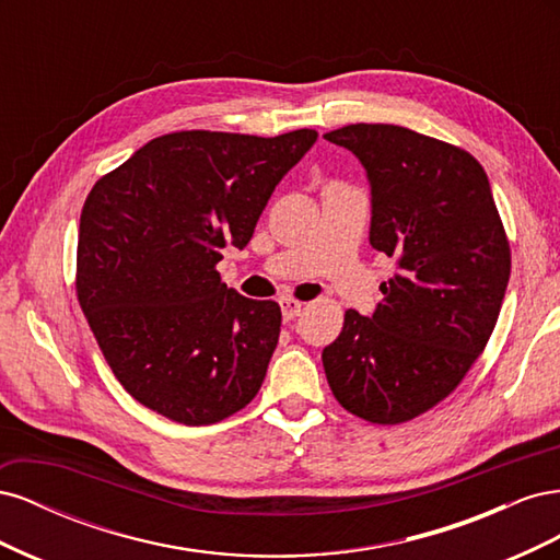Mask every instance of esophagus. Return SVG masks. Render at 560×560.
<instances>
[{
    "label": "esophagus",
    "instance_id": "obj_1",
    "mask_svg": "<svg viewBox=\"0 0 560 560\" xmlns=\"http://www.w3.org/2000/svg\"><path fill=\"white\" fill-rule=\"evenodd\" d=\"M280 308H282V317H284V322H292L296 315H301L303 303H301V301H296V299L284 296V299H280Z\"/></svg>",
    "mask_w": 560,
    "mask_h": 560
}]
</instances>
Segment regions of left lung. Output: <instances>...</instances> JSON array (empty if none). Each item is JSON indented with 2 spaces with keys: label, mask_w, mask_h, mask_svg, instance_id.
Here are the masks:
<instances>
[{
  "label": "left lung",
  "mask_w": 560,
  "mask_h": 560,
  "mask_svg": "<svg viewBox=\"0 0 560 560\" xmlns=\"http://www.w3.org/2000/svg\"><path fill=\"white\" fill-rule=\"evenodd\" d=\"M325 140L362 163L369 243L397 273L374 315L346 311L322 364L346 411L397 425L448 397L483 352L510 282V243L465 149L389 124H352Z\"/></svg>",
  "instance_id": "left-lung-1"
}]
</instances>
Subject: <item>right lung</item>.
Listing matches in <instances>:
<instances>
[{"mask_svg":"<svg viewBox=\"0 0 560 560\" xmlns=\"http://www.w3.org/2000/svg\"><path fill=\"white\" fill-rule=\"evenodd\" d=\"M317 132L182 130L97 179L81 210L77 294L107 364L147 409L212 425L259 393L282 313L219 278Z\"/></svg>","mask_w":560,"mask_h":560,"instance_id":"1","label":"right lung"}]
</instances>
